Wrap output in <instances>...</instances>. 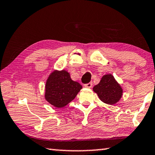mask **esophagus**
<instances>
[{"mask_svg": "<svg viewBox=\"0 0 155 155\" xmlns=\"http://www.w3.org/2000/svg\"><path fill=\"white\" fill-rule=\"evenodd\" d=\"M84 87L86 88H91V87H92V82H89V83H88V84H84Z\"/></svg>", "mask_w": 155, "mask_h": 155, "instance_id": "1", "label": "esophagus"}]
</instances>
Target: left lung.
Masks as SVG:
<instances>
[{
	"label": "left lung",
	"mask_w": 155,
	"mask_h": 155,
	"mask_svg": "<svg viewBox=\"0 0 155 155\" xmlns=\"http://www.w3.org/2000/svg\"><path fill=\"white\" fill-rule=\"evenodd\" d=\"M93 91L97 95L102 102L110 105L119 102L123 93L120 84L110 73L102 76L98 84L93 88Z\"/></svg>",
	"instance_id": "1"
}]
</instances>
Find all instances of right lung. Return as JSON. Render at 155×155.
<instances>
[{
	"label": "right lung",
	"mask_w": 155,
	"mask_h": 155,
	"mask_svg": "<svg viewBox=\"0 0 155 155\" xmlns=\"http://www.w3.org/2000/svg\"><path fill=\"white\" fill-rule=\"evenodd\" d=\"M82 89V85L71 80L65 70H54L48 77L45 85V99L57 108L71 102Z\"/></svg>",
	"instance_id": "1"
}]
</instances>
